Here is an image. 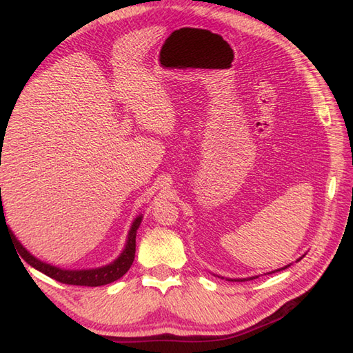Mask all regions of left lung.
I'll list each match as a JSON object with an SVG mask.
<instances>
[{
	"instance_id": "obj_1",
	"label": "left lung",
	"mask_w": 353,
	"mask_h": 353,
	"mask_svg": "<svg viewBox=\"0 0 353 353\" xmlns=\"http://www.w3.org/2000/svg\"><path fill=\"white\" fill-rule=\"evenodd\" d=\"M300 259H301V258H300ZM288 267H289V265H288ZM283 268H286V267H283ZM283 268H280V270H283ZM280 270H277V271H280ZM252 279H255V277H250V280H252ZM228 280H231V279H228ZM243 280H245V279H243Z\"/></svg>"
}]
</instances>
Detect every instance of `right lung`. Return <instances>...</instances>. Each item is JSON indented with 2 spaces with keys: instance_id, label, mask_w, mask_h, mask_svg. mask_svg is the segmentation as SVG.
Here are the masks:
<instances>
[{
  "instance_id": "obj_1",
  "label": "right lung",
  "mask_w": 353,
  "mask_h": 353,
  "mask_svg": "<svg viewBox=\"0 0 353 353\" xmlns=\"http://www.w3.org/2000/svg\"><path fill=\"white\" fill-rule=\"evenodd\" d=\"M1 221L3 222L6 221L4 210H3V201L0 205V223H1ZM140 222H141V216H139V218L132 222V227L128 234V240H126V246L121 254V256L117 258L110 265L95 268V270H62L58 267H53L50 264L41 263L40 259L34 258L30 252L16 240L13 234H10V236L13 239V243H14L17 252H19V256H22L25 263H28L35 270L41 271L43 274H46V276L55 279V280H58V282L65 283V285L103 286V285L114 282V280H117V279H121L132 265V261L135 256V236H137V230L140 227ZM7 230H8V227H7Z\"/></svg>"
}]
</instances>
